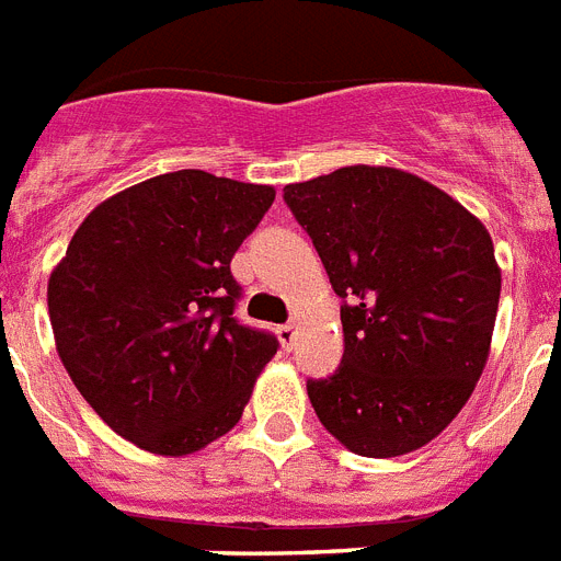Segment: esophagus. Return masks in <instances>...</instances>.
I'll return each instance as SVG.
<instances>
[{
	"mask_svg": "<svg viewBox=\"0 0 561 561\" xmlns=\"http://www.w3.org/2000/svg\"><path fill=\"white\" fill-rule=\"evenodd\" d=\"M277 337H280V346L289 352L295 346V337H298V323H284V327H277Z\"/></svg>",
	"mask_w": 561,
	"mask_h": 561,
	"instance_id": "esophagus-1",
	"label": "esophagus"
}]
</instances>
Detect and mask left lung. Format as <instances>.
<instances>
[{
    "mask_svg": "<svg viewBox=\"0 0 561 561\" xmlns=\"http://www.w3.org/2000/svg\"><path fill=\"white\" fill-rule=\"evenodd\" d=\"M284 198L340 298L343 360L309 380L323 428L360 457H403L457 417L491 354L502 272L485 224L397 167H340Z\"/></svg>",
    "mask_w": 561,
    "mask_h": 561,
    "instance_id": "8db88e82",
    "label": "left lung"
}]
</instances>
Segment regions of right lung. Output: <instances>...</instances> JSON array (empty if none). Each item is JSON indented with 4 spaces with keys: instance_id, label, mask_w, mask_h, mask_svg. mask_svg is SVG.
<instances>
[{
    "instance_id": "add662e5",
    "label": "right lung",
    "mask_w": 561,
    "mask_h": 561,
    "mask_svg": "<svg viewBox=\"0 0 561 561\" xmlns=\"http://www.w3.org/2000/svg\"><path fill=\"white\" fill-rule=\"evenodd\" d=\"M275 186L179 170L110 195L47 280L56 352L118 437L186 457L247 409L277 340L232 318L229 261Z\"/></svg>"
}]
</instances>
